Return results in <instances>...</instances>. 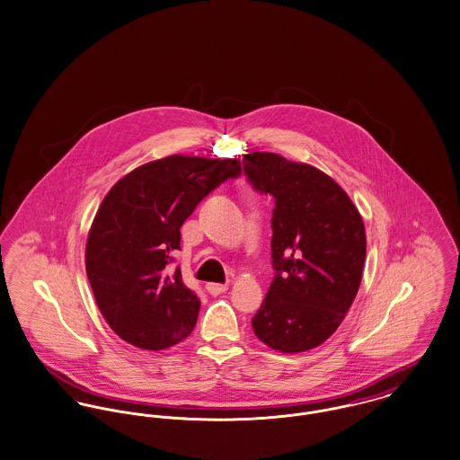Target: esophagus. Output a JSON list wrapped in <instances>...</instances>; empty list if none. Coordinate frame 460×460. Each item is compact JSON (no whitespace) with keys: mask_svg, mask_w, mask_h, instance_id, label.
I'll return each mask as SVG.
<instances>
[{"mask_svg":"<svg viewBox=\"0 0 460 460\" xmlns=\"http://www.w3.org/2000/svg\"><path fill=\"white\" fill-rule=\"evenodd\" d=\"M206 289H208V293H209V295H213V296H217V295H221V293H225V291L228 289V284H217V282H208V284H206Z\"/></svg>","mask_w":460,"mask_h":460,"instance_id":"esophagus-1","label":"esophagus"}]
</instances>
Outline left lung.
<instances>
[{
	"label": "left lung",
	"instance_id": "obj_1",
	"mask_svg": "<svg viewBox=\"0 0 460 460\" xmlns=\"http://www.w3.org/2000/svg\"><path fill=\"white\" fill-rule=\"evenodd\" d=\"M258 193L274 197L276 270L254 335L280 352H304L337 332L363 276L367 235L349 195L319 169L269 152L244 155L243 171Z\"/></svg>",
	"mask_w": 460,
	"mask_h": 460
}]
</instances>
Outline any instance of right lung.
<instances>
[{"label":"right lung","mask_w":460,"mask_h":460,"mask_svg":"<svg viewBox=\"0 0 460 460\" xmlns=\"http://www.w3.org/2000/svg\"><path fill=\"white\" fill-rule=\"evenodd\" d=\"M235 158L172 155L137 167L104 197L87 239L85 265L93 296L119 337L148 350L191 333L200 300L181 270L167 265L180 249V228L199 202L230 178Z\"/></svg>","instance_id":"right-lung-1"}]
</instances>
